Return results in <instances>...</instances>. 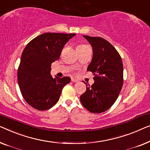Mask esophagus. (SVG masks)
Wrapping results in <instances>:
<instances>
[{
	"label": "esophagus",
	"mask_w": 150,
	"mask_h": 150,
	"mask_svg": "<svg viewBox=\"0 0 150 150\" xmlns=\"http://www.w3.org/2000/svg\"><path fill=\"white\" fill-rule=\"evenodd\" d=\"M71 81H72L73 82H78V81H79L77 79H75V78H72V79H71Z\"/></svg>",
	"instance_id": "34e87169"
}]
</instances>
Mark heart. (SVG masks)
I'll list each match as a JSON object with an SVG mask.
<instances>
[{
  "label": "heart",
  "instance_id": "heart-1",
  "mask_svg": "<svg viewBox=\"0 0 150 150\" xmlns=\"http://www.w3.org/2000/svg\"><path fill=\"white\" fill-rule=\"evenodd\" d=\"M87 47V46L85 45H79V47H78V48H84V47Z\"/></svg>",
  "mask_w": 150,
  "mask_h": 150
}]
</instances>
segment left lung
<instances>
[{
  "label": "left lung",
  "mask_w": 150,
  "mask_h": 150,
  "mask_svg": "<svg viewBox=\"0 0 150 150\" xmlns=\"http://www.w3.org/2000/svg\"><path fill=\"white\" fill-rule=\"evenodd\" d=\"M83 37L92 47L93 56L87 71L94 75V83L86 84V91L80 96L81 104L94 113L107 111L117 100L123 86V64L115 48L100 37Z\"/></svg>",
  "instance_id": "obj_1"
}]
</instances>
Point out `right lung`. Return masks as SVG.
Instances as JSON below:
<instances>
[{
    "mask_svg": "<svg viewBox=\"0 0 150 150\" xmlns=\"http://www.w3.org/2000/svg\"><path fill=\"white\" fill-rule=\"evenodd\" d=\"M76 34L46 33L29 42L21 56L18 81L28 105L37 110L52 108L60 98L62 88L71 78H53L52 63L60 58L65 44Z\"/></svg>",
    "mask_w": 150,
    "mask_h": 150,
    "instance_id": "1",
    "label": "right lung"
}]
</instances>
